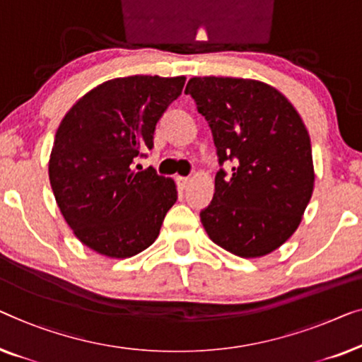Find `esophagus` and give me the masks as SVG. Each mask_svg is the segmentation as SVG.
Returning <instances> with one entry per match:
<instances>
[{"mask_svg":"<svg viewBox=\"0 0 362 362\" xmlns=\"http://www.w3.org/2000/svg\"><path fill=\"white\" fill-rule=\"evenodd\" d=\"M188 182H190V179H188V177H177V183H179V187L182 188V190L188 185Z\"/></svg>","mask_w":362,"mask_h":362,"instance_id":"esophagus-1","label":"esophagus"}]
</instances>
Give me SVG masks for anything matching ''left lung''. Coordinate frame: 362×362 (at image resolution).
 I'll return each mask as SVG.
<instances>
[{
  "mask_svg": "<svg viewBox=\"0 0 362 362\" xmlns=\"http://www.w3.org/2000/svg\"><path fill=\"white\" fill-rule=\"evenodd\" d=\"M187 95L205 116L220 169L215 195L200 218L208 236L239 257L276 251L297 230L313 193L308 131L274 86L249 78L193 77Z\"/></svg>",
  "mask_w": 362,
  "mask_h": 362,
  "instance_id": "8db88e82",
  "label": "left lung"
}]
</instances>
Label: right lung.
<instances>
[{
  "instance_id": "obj_1",
  "label": "right lung",
  "mask_w": 362,
  "mask_h": 362,
  "mask_svg": "<svg viewBox=\"0 0 362 362\" xmlns=\"http://www.w3.org/2000/svg\"><path fill=\"white\" fill-rule=\"evenodd\" d=\"M183 85L185 77L113 78L64 116L50 152V185L67 225L95 252L131 257L159 236L177 187L134 162L152 149L157 121Z\"/></svg>"
}]
</instances>
